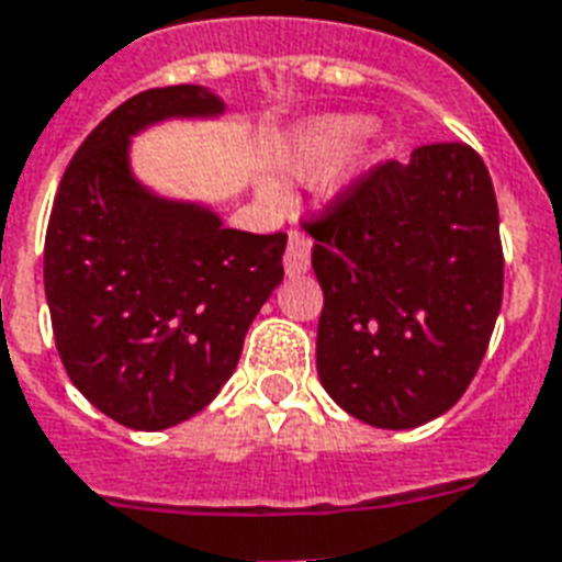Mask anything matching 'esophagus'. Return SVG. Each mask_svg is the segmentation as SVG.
I'll return each mask as SVG.
<instances>
[{
    "instance_id": "1",
    "label": "esophagus",
    "mask_w": 562,
    "mask_h": 562,
    "mask_svg": "<svg viewBox=\"0 0 562 562\" xmlns=\"http://www.w3.org/2000/svg\"><path fill=\"white\" fill-rule=\"evenodd\" d=\"M311 246L313 240L304 232L293 228L290 232V240H286V251H284V267L286 276H302L311 267Z\"/></svg>"
}]
</instances>
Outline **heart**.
Segmentation results:
<instances>
[{
	"label": "heart",
	"instance_id": "b5f03b06",
	"mask_svg": "<svg viewBox=\"0 0 562 562\" xmlns=\"http://www.w3.org/2000/svg\"><path fill=\"white\" fill-rule=\"evenodd\" d=\"M360 132L363 123L355 116H325L304 125L293 134V140L281 155V169L295 181H313L337 164V158L349 149ZM263 195L278 202L281 190L276 184H263Z\"/></svg>",
	"mask_w": 562,
	"mask_h": 562
}]
</instances>
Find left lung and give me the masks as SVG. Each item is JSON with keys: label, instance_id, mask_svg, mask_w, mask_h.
Segmentation results:
<instances>
[{"label": "left lung", "instance_id": "obj_1", "mask_svg": "<svg viewBox=\"0 0 562 562\" xmlns=\"http://www.w3.org/2000/svg\"><path fill=\"white\" fill-rule=\"evenodd\" d=\"M322 286L316 372L375 428H416L460 402L493 337L504 251L493 178L460 140L351 178L302 220Z\"/></svg>", "mask_w": 562, "mask_h": 562}]
</instances>
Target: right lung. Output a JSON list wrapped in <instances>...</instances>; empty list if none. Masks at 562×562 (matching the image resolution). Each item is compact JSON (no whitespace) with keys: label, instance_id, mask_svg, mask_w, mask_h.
I'll use <instances>...</instances> for the list:
<instances>
[{"label":"right lung","instance_id":"obj_1","mask_svg":"<svg viewBox=\"0 0 562 562\" xmlns=\"http://www.w3.org/2000/svg\"><path fill=\"white\" fill-rule=\"evenodd\" d=\"M222 108L199 85L132 95L87 134L52 202L43 281L60 363L125 428H172L207 407L284 278V232L222 228L128 172V137L143 125Z\"/></svg>","mask_w":562,"mask_h":562}]
</instances>
